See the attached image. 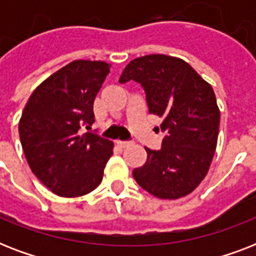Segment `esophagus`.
I'll return each mask as SVG.
<instances>
[{"instance_id": "34e87169", "label": "esophagus", "mask_w": 256, "mask_h": 256, "mask_svg": "<svg viewBox=\"0 0 256 256\" xmlns=\"http://www.w3.org/2000/svg\"><path fill=\"white\" fill-rule=\"evenodd\" d=\"M116 144L120 146V148H126V146L130 144V142H128V140H116Z\"/></svg>"}]
</instances>
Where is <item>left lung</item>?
Masks as SVG:
<instances>
[{
  "label": "left lung",
  "instance_id": "left-lung-1",
  "mask_svg": "<svg viewBox=\"0 0 256 256\" xmlns=\"http://www.w3.org/2000/svg\"><path fill=\"white\" fill-rule=\"evenodd\" d=\"M128 81L144 88L148 112L164 120V132L160 150L144 148L148 160L132 176L156 198L186 196L206 176L216 148L220 112L214 90L187 62L164 54L132 60L120 78Z\"/></svg>",
  "mask_w": 256,
  "mask_h": 256
}]
</instances>
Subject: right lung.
<instances>
[{"label": "right lung", "mask_w": 256, "mask_h": 256, "mask_svg": "<svg viewBox=\"0 0 256 256\" xmlns=\"http://www.w3.org/2000/svg\"><path fill=\"white\" fill-rule=\"evenodd\" d=\"M110 64L78 61L46 78L20 120V140L34 175L54 194L76 198L98 187L114 144L80 130L94 124L92 104Z\"/></svg>", "instance_id": "obj_1"}]
</instances>
